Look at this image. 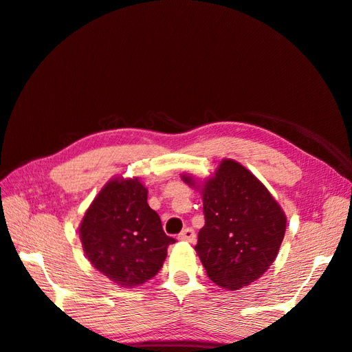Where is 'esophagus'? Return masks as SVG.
I'll use <instances>...</instances> for the list:
<instances>
[{
    "instance_id": "1",
    "label": "esophagus",
    "mask_w": 352,
    "mask_h": 352,
    "mask_svg": "<svg viewBox=\"0 0 352 352\" xmlns=\"http://www.w3.org/2000/svg\"><path fill=\"white\" fill-rule=\"evenodd\" d=\"M179 241H185V242H195L196 241V233L195 230L191 228H185L181 234H179Z\"/></svg>"
}]
</instances>
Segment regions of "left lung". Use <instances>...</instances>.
<instances>
[{
    "mask_svg": "<svg viewBox=\"0 0 352 352\" xmlns=\"http://www.w3.org/2000/svg\"><path fill=\"white\" fill-rule=\"evenodd\" d=\"M182 181L202 195L205 225L195 250L210 280L236 291L262 277L287 230V216L268 188L233 159H222L201 184L191 175Z\"/></svg>",
    "mask_w": 352,
    "mask_h": 352,
    "instance_id": "obj_1",
    "label": "left lung"
}]
</instances>
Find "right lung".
I'll list each match as a JSON object with an SVG mask.
<instances>
[{"instance_id": "right-lung-1", "label": "right lung", "mask_w": 352, "mask_h": 352, "mask_svg": "<svg viewBox=\"0 0 352 352\" xmlns=\"http://www.w3.org/2000/svg\"><path fill=\"white\" fill-rule=\"evenodd\" d=\"M148 190L138 177H113L85 210L79 223L85 257L107 279L135 288L155 277L173 237L147 204Z\"/></svg>"}]
</instances>
